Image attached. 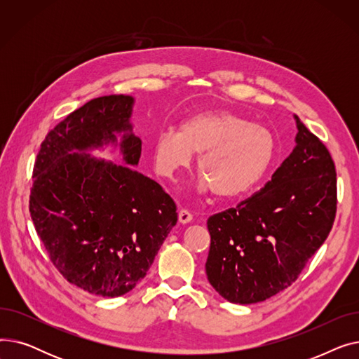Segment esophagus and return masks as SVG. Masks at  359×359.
I'll list each match as a JSON object with an SVG mask.
<instances>
[{"label":"esophagus","instance_id":"1","mask_svg":"<svg viewBox=\"0 0 359 359\" xmlns=\"http://www.w3.org/2000/svg\"><path fill=\"white\" fill-rule=\"evenodd\" d=\"M194 219V215L187 211V210H182L180 212H179V222H182V224H187V222H191Z\"/></svg>","mask_w":359,"mask_h":359}]
</instances>
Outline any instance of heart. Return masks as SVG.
Listing matches in <instances>:
<instances>
[{"instance_id":"b5f03b06","label":"heart","mask_w":359,"mask_h":359,"mask_svg":"<svg viewBox=\"0 0 359 359\" xmlns=\"http://www.w3.org/2000/svg\"><path fill=\"white\" fill-rule=\"evenodd\" d=\"M199 154L203 175L199 191L219 198L246 194L265 176L275 157L272 132L233 111H202L182 122L179 130L163 129L151 144L157 175L172 179Z\"/></svg>"}]
</instances>
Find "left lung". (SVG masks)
<instances>
[{"instance_id":"8db88e82","label":"left lung","mask_w":359,"mask_h":359,"mask_svg":"<svg viewBox=\"0 0 359 359\" xmlns=\"http://www.w3.org/2000/svg\"><path fill=\"white\" fill-rule=\"evenodd\" d=\"M294 119L295 147L265 187L206 222V276L230 303H260L288 288L332 230L334 163L325 144Z\"/></svg>"}]
</instances>
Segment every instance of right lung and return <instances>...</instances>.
Returning <instances> with one entry per match:
<instances>
[{"label": "right lung", "mask_w": 359, "mask_h": 359, "mask_svg": "<svg viewBox=\"0 0 359 359\" xmlns=\"http://www.w3.org/2000/svg\"><path fill=\"white\" fill-rule=\"evenodd\" d=\"M134 103L111 94L74 110L46 135L33 168L37 236L69 284L100 297L135 288L177 222L173 199L132 168L142 147ZM106 144L119 146L128 165L89 156Z\"/></svg>", "instance_id": "obj_1"}]
</instances>
